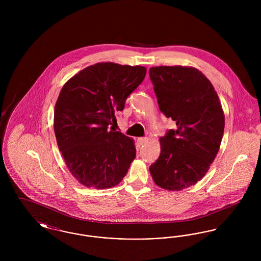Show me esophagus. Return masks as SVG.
I'll use <instances>...</instances> for the list:
<instances>
[{
    "label": "esophagus",
    "instance_id": "obj_1",
    "mask_svg": "<svg viewBox=\"0 0 261 261\" xmlns=\"http://www.w3.org/2000/svg\"><path fill=\"white\" fill-rule=\"evenodd\" d=\"M148 142V138H138V143L140 144V145H144V144H146Z\"/></svg>",
    "mask_w": 261,
    "mask_h": 261
}]
</instances>
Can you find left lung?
<instances>
[{
    "label": "left lung",
    "instance_id": "8db88e82",
    "mask_svg": "<svg viewBox=\"0 0 261 261\" xmlns=\"http://www.w3.org/2000/svg\"><path fill=\"white\" fill-rule=\"evenodd\" d=\"M149 73L161 112L177 126L161 138V154L149 172L162 189L183 190L197 184L214 161L223 110L211 81L195 67L155 66Z\"/></svg>",
    "mask_w": 261,
    "mask_h": 261
}]
</instances>
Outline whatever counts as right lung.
<instances>
[{
    "mask_svg": "<svg viewBox=\"0 0 261 261\" xmlns=\"http://www.w3.org/2000/svg\"><path fill=\"white\" fill-rule=\"evenodd\" d=\"M144 66L100 62L88 66L62 87L54 130L65 164L77 181L96 189L118 185L136 158L134 141L109 131L125 100L144 80Z\"/></svg>",
    "mask_w": 261,
    "mask_h": 261,
    "instance_id": "obj_1",
    "label": "right lung"
}]
</instances>
